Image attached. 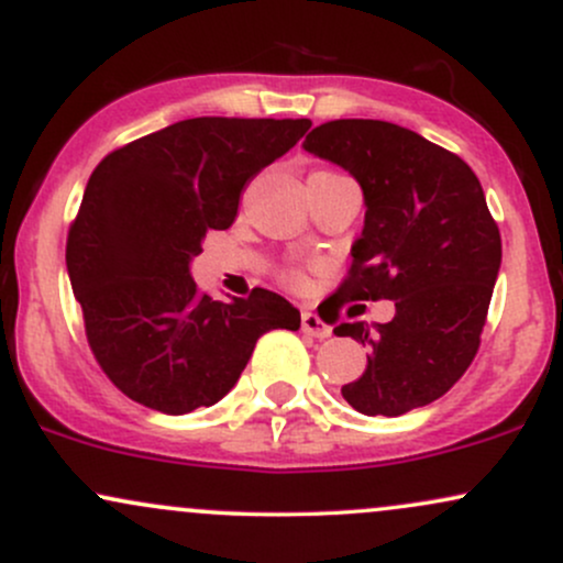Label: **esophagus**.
Segmentation results:
<instances>
[{
	"label": "esophagus",
	"mask_w": 563,
	"mask_h": 563,
	"mask_svg": "<svg viewBox=\"0 0 563 563\" xmlns=\"http://www.w3.org/2000/svg\"><path fill=\"white\" fill-rule=\"evenodd\" d=\"M301 331L312 335V339H328L331 335V325L318 312H301Z\"/></svg>",
	"instance_id": "1"
}]
</instances>
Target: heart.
Masks as SVG:
<instances>
[{
  "label": "heart",
  "mask_w": 563,
  "mask_h": 563,
  "mask_svg": "<svg viewBox=\"0 0 563 563\" xmlns=\"http://www.w3.org/2000/svg\"><path fill=\"white\" fill-rule=\"evenodd\" d=\"M286 280L290 283V286H301V275L299 273H288Z\"/></svg>",
  "instance_id": "1"
}]
</instances>
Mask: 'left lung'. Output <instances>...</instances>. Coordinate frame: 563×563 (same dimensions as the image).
I'll return each instance as SVG.
<instances>
[{"label":"left lung","instance_id":"8db88e82","mask_svg":"<svg viewBox=\"0 0 563 563\" xmlns=\"http://www.w3.org/2000/svg\"><path fill=\"white\" fill-rule=\"evenodd\" d=\"M303 151L357 179L365 224L339 299L394 301V318L335 335L371 346L365 373L341 386L363 416H402L448 394L479 349L503 245L466 161L410 129L371 119L328 121Z\"/></svg>","mask_w":563,"mask_h":563}]
</instances>
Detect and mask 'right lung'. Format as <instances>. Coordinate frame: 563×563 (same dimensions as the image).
I'll list each match as a JSON object with an SVG mask.
<instances>
[{
  "mask_svg": "<svg viewBox=\"0 0 563 563\" xmlns=\"http://www.w3.org/2000/svg\"><path fill=\"white\" fill-rule=\"evenodd\" d=\"M312 126L309 119H187L100 161L68 232L66 267L106 376L134 402L183 416L219 402L256 339L299 331L294 303L198 294L190 262L228 230L245 185Z\"/></svg>",
  "mask_w": 563,
  "mask_h": 563,
  "instance_id": "1",
  "label": "right lung"
}]
</instances>
